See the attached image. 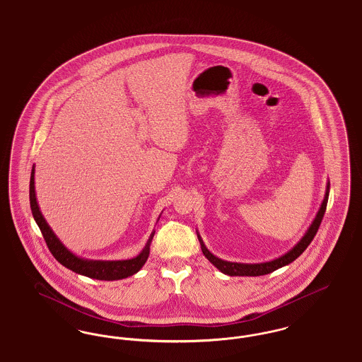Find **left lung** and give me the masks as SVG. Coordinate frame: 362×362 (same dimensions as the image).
<instances>
[{"label": "left lung", "instance_id": "1", "mask_svg": "<svg viewBox=\"0 0 362 362\" xmlns=\"http://www.w3.org/2000/svg\"><path fill=\"white\" fill-rule=\"evenodd\" d=\"M328 192H329V183L327 185V189H326V195H325V199H323V204L319 209L313 223L310 224V229L307 230L305 236L298 241V244L292 248L288 254L282 255L281 258L274 259L272 262H266V263H255V264H247V263H232V262H226L223 259L217 258L214 257L206 247L204 244V241L201 240V238L198 236L199 243H201V247H202V252L204 255L209 259L210 263H213L221 273H224L226 276H264V274H269V273H273L276 272V269L279 267H284L289 263H292L294 259L298 258L305 250L307 247L310 245V241L313 240L315 235L317 233V229L322 224V220L325 217V213H326V207H327L328 202Z\"/></svg>", "mask_w": 362, "mask_h": 362}]
</instances>
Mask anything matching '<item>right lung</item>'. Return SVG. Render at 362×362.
<instances>
[{"instance_id":"right-lung-1","label":"right lung","mask_w":362,"mask_h":362,"mask_svg":"<svg viewBox=\"0 0 362 362\" xmlns=\"http://www.w3.org/2000/svg\"><path fill=\"white\" fill-rule=\"evenodd\" d=\"M35 170L33 167V173H31V180H30V205L33 210V216H34L35 221L39 226L46 244L52 254V257L57 259L62 266L68 267L71 272L81 274V276H89V278H95V279H102V281H114V279H122V278H127V276L136 274L138 270L145 264L146 259L149 257V245L151 241L153 239V235H151V239L146 243L145 248L142 250V252L133 259H127V260H86V259L78 258L74 254H71L66 247H64V244L58 240V238L54 235L52 228L46 223V220L43 218L37 202H36V197H35V182H34Z\"/></svg>"}]
</instances>
